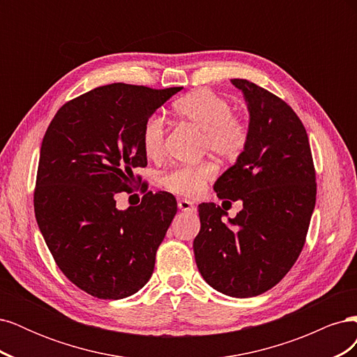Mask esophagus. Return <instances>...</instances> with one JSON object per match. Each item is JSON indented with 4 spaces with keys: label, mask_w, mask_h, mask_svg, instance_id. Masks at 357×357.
Here are the masks:
<instances>
[{
    "label": "esophagus",
    "mask_w": 357,
    "mask_h": 357,
    "mask_svg": "<svg viewBox=\"0 0 357 357\" xmlns=\"http://www.w3.org/2000/svg\"><path fill=\"white\" fill-rule=\"evenodd\" d=\"M178 208L181 211H188V213H193V211L197 210V207H195V205H193V202L189 201V199H185V198L178 199Z\"/></svg>",
    "instance_id": "obj_1"
}]
</instances>
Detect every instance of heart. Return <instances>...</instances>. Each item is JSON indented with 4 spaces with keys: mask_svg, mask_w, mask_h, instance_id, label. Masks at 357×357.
I'll use <instances>...</instances> for the list:
<instances>
[{
    "mask_svg": "<svg viewBox=\"0 0 357 357\" xmlns=\"http://www.w3.org/2000/svg\"><path fill=\"white\" fill-rule=\"evenodd\" d=\"M172 112L180 119L202 132V150L218 158L238 160L250 142V126L241 116L232 114L231 102L210 89H198L188 93L172 104ZM165 123L159 116H150L142 131L144 155L159 160L165 153ZM218 174L213 160H202L195 165L174 168L162 177L165 189L195 198L205 185Z\"/></svg>",
    "mask_w": 357,
    "mask_h": 357,
    "instance_id": "heart-1",
    "label": "heart"
}]
</instances>
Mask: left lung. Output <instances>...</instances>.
I'll return each mask as SVG.
<instances>
[{"label":"left lung","mask_w":357,"mask_h":357,"mask_svg":"<svg viewBox=\"0 0 357 357\" xmlns=\"http://www.w3.org/2000/svg\"><path fill=\"white\" fill-rule=\"evenodd\" d=\"M241 89L250 112V142L236 164L215 181L220 199H241L229 225L226 211L199 204L201 231L193 253L213 289L250 298L273 289L304 248L317 185L304 125L277 95L245 79Z\"/></svg>","instance_id":"left-lung-1"}]
</instances>
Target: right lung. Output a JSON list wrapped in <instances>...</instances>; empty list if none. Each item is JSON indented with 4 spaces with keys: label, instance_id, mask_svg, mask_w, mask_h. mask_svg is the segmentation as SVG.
I'll return each instance as SVG.
<instances>
[{
    "label": "right lung",
    "instance_id": "right-lung-1",
    "mask_svg": "<svg viewBox=\"0 0 357 357\" xmlns=\"http://www.w3.org/2000/svg\"><path fill=\"white\" fill-rule=\"evenodd\" d=\"M183 88L112 83L63 104L47 128L34 189L38 228L73 284L122 299L152 277L159 244L177 213L168 192L143 190L147 119ZM142 185V204L121 212L114 197Z\"/></svg>",
    "mask_w": 357,
    "mask_h": 357
}]
</instances>
